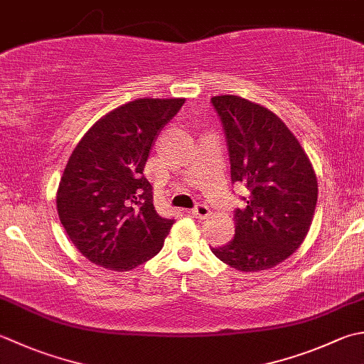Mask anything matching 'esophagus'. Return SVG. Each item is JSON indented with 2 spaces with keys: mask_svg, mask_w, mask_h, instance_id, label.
<instances>
[{
  "mask_svg": "<svg viewBox=\"0 0 364 364\" xmlns=\"http://www.w3.org/2000/svg\"><path fill=\"white\" fill-rule=\"evenodd\" d=\"M191 213H192V216H196L197 219H206V218H210V215H211L210 208H208V206H206L205 203L196 205L194 208H192Z\"/></svg>",
  "mask_w": 364,
  "mask_h": 364,
  "instance_id": "1",
  "label": "esophagus"
}]
</instances>
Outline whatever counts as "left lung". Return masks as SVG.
Here are the masks:
<instances>
[{
	"mask_svg": "<svg viewBox=\"0 0 364 364\" xmlns=\"http://www.w3.org/2000/svg\"><path fill=\"white\" fill-rule=\"evenodd\" d=\"M229 146L232 183L246 186L235 237L213 254L238 272H262L290 257L306 238L317 203L312 164L282 119L240 96L211 97Z\"/></svg>",
	"mask_w": 364,
	"mask_h": 364,
	"instance_id": "left-lung-1",
	"label": "left lung"
}]
</instances>
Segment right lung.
Segmentation results:
<instances>
[{
	"instance_id": "obj_1",
	"label": "right lung",
	"mask_w": 364,
	"mask_h": 364,
	"mask_svg": "<svg viewBox=\"0 0 364 364\" xmlns=\"http://www.w3.org/2000/svg\"><path fill=\"white\" fill-rule=\"evenodd\" d=\"M184 99H135L83 135L56 192L61 224L90 262L129 272L158 254L173 225L153 205L144 175L149 149Z\"/></svg>"
}]
</instances>
